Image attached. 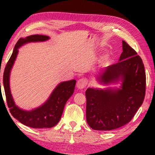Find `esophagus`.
Masks as SVG:
<instances>
[{"instance_id":"obj_1","label":"esophagus","mask_w":155,"mask_h":155,"mask_svg":"<svg viewBox=\"0 0 155 155\" xmlns=\"http://www.w3.org/2000/svg\"><path fill=\"white\" fill-rule=\"evenodd\" d=\"M88 84V80L86 78H81L78 81V89L85 88Z\"/></svg>"}]
</instances>
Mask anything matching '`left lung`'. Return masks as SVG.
<instances>
[{
    "label": "left lung",
    "instance_id": "left-lung-1",
    "mask_svg": "<svg viewBox=\"0 0 155 155\" xmlns=\"http://www.w3.org/2000/svg\"><path fill=\"white\" fill-rule=\"evenodd\" d=\"M103 82L122 81L120 89L85 92L86 119L96 130H111L130 121L145 96L146 75L143 60L137 52L123 41L119 62L106 68L100 76Z\"/></svg>",
    "mask_w": 155,
    "mask_h": 155
}]
</instances>
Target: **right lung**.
<instances>
[{"instance_id":"1","label":"right lung","mask_w":155,"mask_h":155,"mask_svg":"<svg viewBox=\"0 0 155 155\" xmlns=\"http://www.w3.org/2000/svg\"><path fill=\"white\" fill-rule=\"evenodd\" d=\"M49 39L45 35H31L20 38L15 46L13 52L8 61L3 73V85L6 101L10 112L14 118L25 126L34 128H52L56 126L62 116L65 103L73 95L76 81L75 80L61 82L52 92L49 99L41 107L30 111H23L15 104L9 86V75L18 53V48L22 44L31 41H43Z\"/></svg>"}]
</instances>
